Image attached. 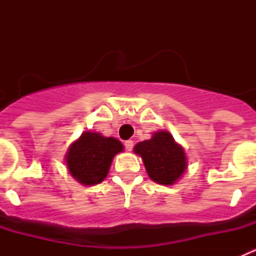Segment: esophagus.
Returning <instances> with one entry per match:
<instances>
[{
    "label": "esophagus",
    "mask_w": 256,
    "mask_h": 256,
    "mask_svg": "<svg viewBox=\"0 0 256 256\" xmlns=\"http://www.w3.org/2000/svg\"><path fill=\"white\" fill-rule=\"evenodd\" d=\"M133 141L132 140H128V141H126L124 142V146H126V151H132V148H133Z\"/></svg>",
    "instance_id": "obj_1"
}]
</instances>
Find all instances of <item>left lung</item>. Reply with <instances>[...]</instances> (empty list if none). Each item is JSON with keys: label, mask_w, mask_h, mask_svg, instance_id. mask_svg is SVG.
I'll return each instance as SVG.
<instances>
[{"label": "left lung", "mask_w": 256, "mask_h": 256, "mask_svg": "<svg viewBox=\"0 0 256 256\" xmlns=\"http://www.w3.org/2000/svg\"><path fill=\"white\" fill-rule=\"evenodd\" d=\"M134 152L144 160L148 177L165 186L177 182L187 168L186 152L166 130H159L150 140L136 144Z\"/></svg>", "instance_id": "obj_1"}]
</instances>
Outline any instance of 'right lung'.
I'll list each match as a JSON object with an SVG mask.
<instances>
[{"mask_svg": "<svg viewBox=\"0 0 256 256\" xmlns=\"http://www.w3.org/2000/svg\"><path fill=\"white\" fill-rule=\"evenodd\" d=\"M123 148L122 142L114 137L84 132L70 144L65 162L72 177L84 186H94L105 180L114 156Z\"/></svg>", "mask_w": 256, "mask_h": 256, "instance_id": "obj_1", "label": "right lung"}]
</instances>
